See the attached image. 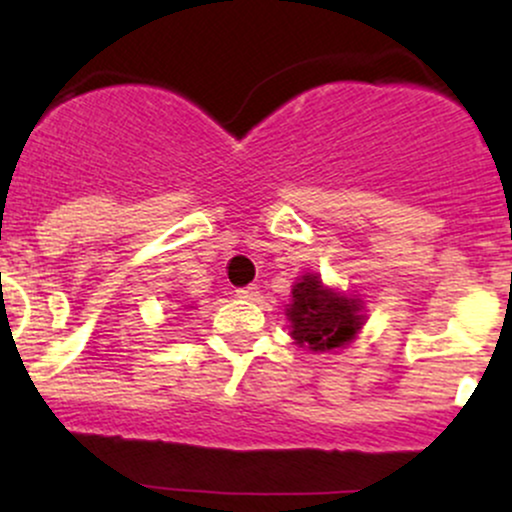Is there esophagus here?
<instances>
[{
	"label": "esophagus",
	"mask_w": 512,
	"mask_h": 512,
	"mask_svg": "<svg viewBox=\"0 0 512 512\" xmlns=\"http://www.w3.org/2000/svg\"><path fill=\"white\" fill-rule=\"evenodd\" d=\"M236 296L240 298V301H255V298L260 296V289H257L255 284H250V286H245V289H238Z\"/></svg>",
	"instance_id": "34e87169"
}]
</instances>
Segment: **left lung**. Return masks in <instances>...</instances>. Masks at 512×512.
Instances as JSON below:
<instances>
[{
	"mask_svg": "<svg viewBox=\"0 0 512 512\" xmlns=\"http://www.w3.org/2000/svg\"><path fill=\"white\" fill-rule=\"evenodd\" d=\"M293 344L313 354H327L349 346L366 325V305L358 296L334 289L320 274L298 276L286 305Z\"/></svg>",
	"mask_w": 512,
	"mask_h": 512,
	"instance_id": "obj_1",
	"label": "left lung"
}]
</instances>
